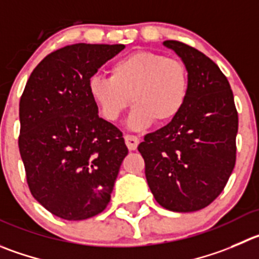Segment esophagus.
<instances>
[{"label": "esophagus", "instance_id": "esophagus-1", "mask_svg": "<svg viewBox=\"0 0 259 259\" xmlns=\"http://www.w3.org/2000/svg\"><path fill=\"white\" fill-rule=\"evenodd\" d=\"M124 141H125V145H127L128 150H131V151L136 150L137 146H139V144H140L139 137L131 136V135H125Z\"/></svg>", "mask_w": 259, "mask_h": 259}]
</instances>
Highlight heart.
Here are the masks:
<instances>
[{"label":"heart","instance_id":"heart-1","mask_svg":"<svg viewBox=\"0 0 259 259\" xmlns=\"http://www.w3.org/2000/svg\"><path fill=\"white\" fill-rule=\"evenodd\" d=\"M189 71L178 58L149 51L135 52L115 61L110 77L94 76L89 93L103 117L115 122L130 102L131 130H144L152 122L165 124L183 109L189 94Z\"/></svg>","mask_w":259,"mask_h":259}]
</instances>
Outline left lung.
Instances as JSON below:
<instances>
[{
    "instance_id": "left-lung-1",
    "label": "left lung",
    "mask_w": 259,
    "mask_h": 259,
    "mask_svg": "<svg viewBox=\"0 0 259 259\" xmlns=\"http://www.w3.org/2000/svg\"><path fill=\"white\" fill-rule=\"evenodd\" d=\"M162 44L186 63L189 94L181 113L146 135L137 149L157 203L174 212H193L210 205L233 173L238 112L230 83L212 60L182 41Z\"/></svg>"
}]
</instances>
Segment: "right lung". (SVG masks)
Returning <instances> with one entry per match:
<instances>
[{"instance_id": "right-lung-1", "label": "right lung", "mask_w": 259, "mask_h": 259, "mask_svg": "<svg viewBox=\"0 0 259 259\" xmlns=\"http://www.w3.org/2000/svg\"><path fill=\"white\" fill-rule=\"evenodd\" d=\"M123 44L78 43L48 54L20 99L19 150L34 198L65 220L98 215L110 201L128 149L99 117L90 78Z\"/></svg>"}]
</instances>
